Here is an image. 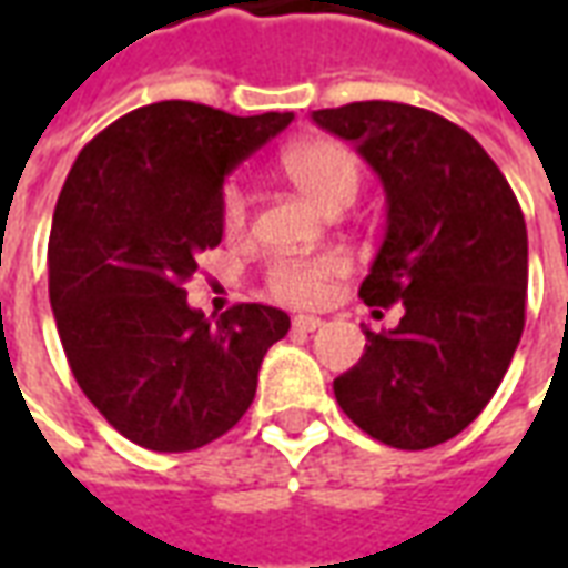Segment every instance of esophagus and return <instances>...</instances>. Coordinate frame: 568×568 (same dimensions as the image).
Wrapping results in <instances>:
<instances>
[{"instance_id":"34e87169","label":"esophagus","mask_w":568,"mask_h":568,"mask_svg":"<svg viewBox=\"0 0 568 568\" xmlns=\"http://www.w3.org/2000/svg\"><path fill=\"white\" fill-rule=\"evenodd\" d=\"M292 325H295V332H316L322 328V320L320 316H295Z\"/></svg>"}]
</instances>
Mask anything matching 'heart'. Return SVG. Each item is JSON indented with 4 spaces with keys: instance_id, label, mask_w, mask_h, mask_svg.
I'll use <instances>...</instances> for the list:
<instances>
[{
    "instance_id": "1",
    "label": "heart",
    "mask_w": 568,
    "mask_h": 568,
    "mask_svg": "<svg viewBox=\"0 0 568 568\" xmlns=\"http://www.w3.org/2000/svg\"><path fill=\"white\" fill-rule=\"evenodd\" d=\"M283 173L320 210H346L362 185V166L353 151L337 140H301L283 151ZM252 197L240 182H227L219 197V215L227 236H240L248 224ZM349 271L344 255L322 252L313 258H280L267 267V292L285 304H316L332 292L334 280Z\"/></svg>"
}]
</instances>
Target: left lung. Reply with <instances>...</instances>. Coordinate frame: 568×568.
<instances>
[{
  "instance_id": "left-lung-1",
  "label": "left lung",
  "mask_w": 568,
  "mask_h": 568,
  "mask_svg": "<svg viewBox=\"0 0 568 568\" xmlns=\"http://www.w3.org/2000/svg\"><path fill=\"white\" fill-rule=\"evenodd\" d=\"M313 121L356 142L386 191V236L358 288L405 316L365 328L334 398L371 438L426 450L459 435L499 389L526 322V222L480 142L417 105L368 100Z\"/></svg>"
}]
</instances>
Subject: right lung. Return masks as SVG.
<instances>
[{"instance_id":"add662e5","label":"right lung","mask_w":568,"mask_h":568,"mask_svg":"<svg viewBox=\"0 0 568 568\" xmlns=\"http://www.w3.org/2000/svg\"><path fill=\"white\" fill-rule=\"evenodd\" d=\"M292 112L236 118L187 100L133 109L72 163L48 243V292L69 368L100 414L140 447L197 450L246 414L264 353L288 316L187 307L203 248L222 243L227 173Z\"/></svg>"}]
</instances>
